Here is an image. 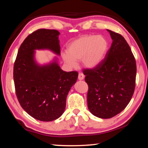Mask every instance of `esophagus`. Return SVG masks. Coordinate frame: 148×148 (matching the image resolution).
I'll use <instances>...</instances> for the list:
<instances>
[{
    "label": "esophagus",
    "instance_id": "esophagus-1",
    "mask_svg": "<svg viewBox=\"0 0 148 148\" xmlns=\"http://www.w3.org/2000/svg\"><path fill=\"white\" fill-rule=\"evenodd\" d=\"M85 78V76L84 74L82 73H79L78 74V79L79 80H83Z\"/></svg>",
    "mask_w": 148,
    "mask_h": 148
}]
</instances>
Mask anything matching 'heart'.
<instances>
[{
  "instance_id": "obj_1",
  "label": "heart",
  "mask_w": 148,
  "mask_h": 148,
  "mask_svg": "<svg viewBox=\"0 0 148 148\" xmlns=\"http://www.w3.org/2000/svg\"><path fill=\"white\" fill-rule=\"evenodd\" d=\"M108 49L107 39L102 35L86 34L74 40L62 53L64 62L71 68H76L81 60L84 67L93 69L105 58Z\"/></svg>"
}]
</instances>
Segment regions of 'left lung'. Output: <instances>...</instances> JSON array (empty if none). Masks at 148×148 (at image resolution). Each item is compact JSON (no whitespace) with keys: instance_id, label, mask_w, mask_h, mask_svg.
<instances>
[{"instance_id":"obj_1","label":"left lung","mask_w":148,"mask_h":148,"mask_svg":"<svg viewBox=\"0 0 148 148\" xmlns=\"http://www.w3.org/2000/svg\"><path fill=\"white\" fill-rule=\"evenodd\" d=\"M112 44L102 63L92 70H84L88 84L87 106L90 112L109 119L122 112L131 101L135 88L136 61L121 34L107 29Z\"/></svg>"}]
</instances>
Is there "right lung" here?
I'll return each mask as SVG.
<instances>
[{"label": "right lung", "instance_id": "right-lung-1", "mask_svg": "<svg viewBox=\"0 0 148 148\" xmlns=\"http://www.w3.org/2000/svg\"><path fill=\"white\" fill-rule=\"evenodd\" d=\"M57 30L38 29L29 34L17 52L14 67L16 95L21 107L30 116L41 121H51L64 113L66 100L78 73L65 72L59 66L58 58L40 64L36 50H49L61 56Z\"/></svg>", "mask_w": 148, "mask_h": 148}]
</instances>
